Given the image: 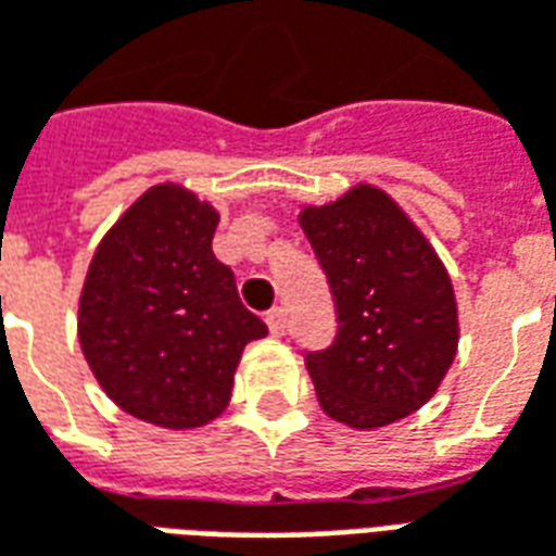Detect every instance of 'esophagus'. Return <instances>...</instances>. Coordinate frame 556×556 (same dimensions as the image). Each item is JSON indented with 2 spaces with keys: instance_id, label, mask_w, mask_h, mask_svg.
Returning <instances> with one entry per match:
<instances>
[{
  "instance_id": "1",
  "label": "esophagus",
  "mask_w": 556,
  "mask_h": 556,
  "mask_svg": "<svg viewBox=\"0 0 556 556\" xmlns=\"http://www.w3.org/2000/svg\"><path fill=\"white\" fill-rule=\"evenodd\" d=\"M265 321H267V327H270V333H274V337H286V330H289V315H286V309H282V306L270 309Z\"/></svg>"
}]
</instances>
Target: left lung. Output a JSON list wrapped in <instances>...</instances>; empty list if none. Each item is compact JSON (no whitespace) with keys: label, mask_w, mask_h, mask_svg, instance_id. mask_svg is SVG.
Wrapping results in <instances>:
<instances>
[{"label":"left lung","mask_w":556,"mask_h":556,"mask_svg":"<svg viewBox=\"0 0 556 556\" xmlns=\"http://www.w3.org/2000/svg\"><path fill=\"white\" fill-rule=\"evenodd\" d=\"M301 229L337 303V339L306 354L327 417L381 429L419 410L458 349L453 279L402 207L372 184L306 205Z\"/></svg>","instance_id":"left-lung-1"}]
</instances>
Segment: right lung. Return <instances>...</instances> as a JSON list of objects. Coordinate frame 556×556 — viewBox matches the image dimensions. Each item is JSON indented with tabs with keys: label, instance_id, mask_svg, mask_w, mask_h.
I'll list each match as a JSON object with an SVG mask.
<instances>
[{
	"label": "right lung",
	"instance_id": "add662e5",
	"mask_svg": "<svg viewBox=\"0 0 556 556\" xmlns=\"http://www.w3.org/2000/svg\"><path fill=\"white\" fill-rule=\"evenodd\" d=\"M217 207L154 184L94 250L79 294V345L103 393L160 429H199L231 399L247 342L265 321L211 250Z\"/></svg>",
	"mask_w": 556,
	"mask_h": 556
}]
</instances>
